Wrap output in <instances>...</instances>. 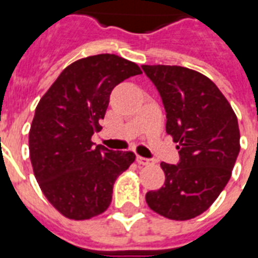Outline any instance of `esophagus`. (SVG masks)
Segmentation results:
<instances>
[{
    "label": "esophagus",
    "mask_w": 258,
    "mask_h": 258,
    "mask_svg": "<svg viewBox=\"0 0 258 258\" xmlns=\"http://www.w3.org/2000/svg\"><path fill=\"white\" fill-rule=\"evenodd\" d=\"M137 163L142 164V166H149V164H152V160L151 159H146V157L137 156Z\"/></svg>",
    "instance_id": "esophagus-1"
}]
</instances>
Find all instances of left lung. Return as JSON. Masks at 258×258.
<instances>
[{"label": "left lung", "instance_id": "left-lung-1", "mask_svg": "<svg viewBox=\"0 0 258 258\" xmlns=\"http://www.w3.org/2000/svg\"><path fill=\"white\" fill-rule=\"evenodd\" d=\"M162 96L166 131L177 142L178 164L162 162L166 181L149 190L157 214L185 221L210 207L231 178L240 151L236 114L213 81L182 66L142 64Z\"/></svg>", "mask_w": 258, "mask_h": 258}]
</instances>
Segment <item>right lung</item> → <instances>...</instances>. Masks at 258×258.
<instances>
[{
  "mask_svg": "<svg viewBox=\"0 0 258 258\" xmlns=\"http://www.w3.org/2000/svg\"><path fill=\"white\" fill-rule=\"evenodd\" d=\"M127 59L101 53L69 64L36 107L29 133L33 171L48 202L70 220L99 216L112 202L113 185L135 160L133 152L94 146L110 92L141 74Z\"/></svg>",
  "mask_w": 258,
  "mask_h": 258,
  "instance_id": "1",
  "label": "right lung"
}]
</instances>
